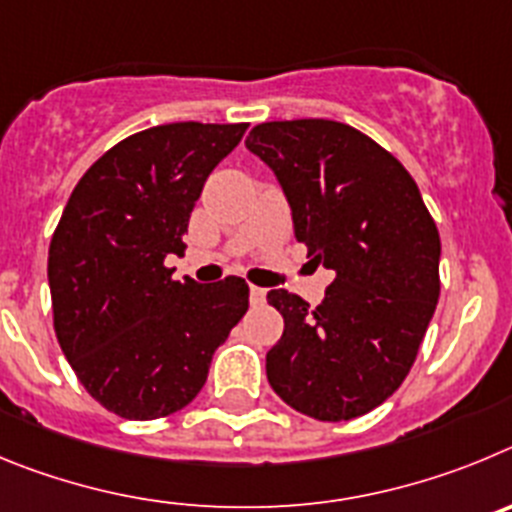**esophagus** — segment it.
<instances>
[{"instance_id":"esophagus-1","label":"esophagus","mask_w":512,"mask_h":512,"mask_svg":"<svg viewBox=\"0 0 512 512\" xmlns=\"http://www.w3.org/2000/svg\"><path fill=\"white\" fill-rule=\"evenodd\" d=\"M265 296H267L265 288H257V285H252V288H250V303H252V306H262V303H265Z\"/></svg>"}]
</instances>
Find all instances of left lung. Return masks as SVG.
I'll use <instances>...</instances> for the list:
<instances>
[{"mask_svg": "<svg viewBox=\"0 0 512 512\" xmlns=\"http://www.w3.org/2000/svg\"><path fill=\"white\" fill-rule=\"evenodd\" d=\"M311 262L334 273L316 308L288 290L267 303L285 321L267 382L303 416L349 421L390 398L411 372L439 301L441 239L398 158L331 119L252 127Z\"/></svg>", "mask_w": 512, "mask_h": 512, "instance_id": "8db88e82", "label": "left lung"}]
</instances>
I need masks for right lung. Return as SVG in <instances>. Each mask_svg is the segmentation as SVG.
Masks as SVG:
<instances>
[{
    "label": "right lung",
    "instance_id": "obj_1",
    "mask_svg": "<svg viewBox=\"0 0 512 512\" xmlns=\"http://www.w3.org/2000/svg\"><path fill=\"white\" fill-rule=\"evenodd\" d=\"M247 122H173L117 142L76 183L48 250L53 326L86 393L130 421L170 416L204 388L216 347L250 306L229 275L173 280L165 257L211 170Z\"/></svg>",
    "mask_w": 512,
    "mask_h": 512
}]
</instances>
